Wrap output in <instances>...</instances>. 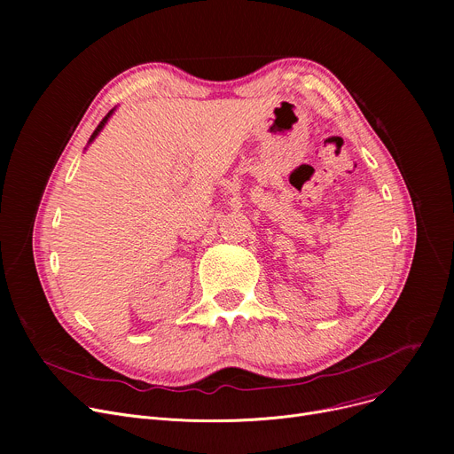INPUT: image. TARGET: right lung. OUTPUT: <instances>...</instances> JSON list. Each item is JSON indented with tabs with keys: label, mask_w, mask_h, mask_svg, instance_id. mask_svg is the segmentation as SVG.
<instances>
[{
	"label": "right lung",
	"mask_w": 454,
	"mask_h": 454,
	"mask_svg": "<svg viewBox=\"0 0 454 454\" xmlns=\"http://www.w3.org/2000/svg\"><path fill=\"white\" fill-rule=\"evenodd\" d=\"M114 112H115V108H112V110H110V112H108L106 115H105V119H103V121H101V123L98 125V129H95V130H93V134H91V137H90V141H88V145H90V143H91V141H93L95 137H98V136H99V132H101V130L105 129V125L108 123V119L112 117V114H114Z\"/></svg>",
	"instance_id": "1"
}]
</instances>
